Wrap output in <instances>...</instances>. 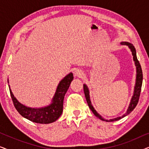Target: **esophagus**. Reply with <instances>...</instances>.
Returning a JSON list of instances; mask_svg holds the SVG:
<instances>
[{
    "mask_svg": "<svg viewBox=\"0 0 149 149\" xmlns=\"http://www.w3.org/2000/svg\"><path fill=\"white\" fill-rule=\"evenodd\" d=\"M74 74L75 77H81L83 76V71L81 70V69L77 68V69H76V70H74Z\"/></svg>",
    "mask_w": 149,
    "mask_h": 149,
    "instance_id": "esophagus-1",
    "label": "esophagus"
}]
</instances>
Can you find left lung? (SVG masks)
<instances>
[{"instance_id": "8db88e82", "label": "left lung", "mask_w": 149, "mask_h": 149, "mask_svg": "<svg viewBox=\"0 0 149 149\" xmlns=\"http://www.w3.org/2000/svg\"><path fill=\"white\" fill-rule=\"evenodd\" d=\"M121 45H127L128 46V47L131 50L132 56H133V59L134 61V63H135V66H136V85L135 87H134V95L132 97L131 102H130V104L129 105V107H128L127 111L126 112V113L125 115H123V116L119 117H117L115 118V119H112L110 120H107L104 119V118L102 117L100 115H99L98 113H97V111H95L94 108L91 104V100H90V97H89V89L87 86L85 84L83 85V89H84V93H85V98H86L87 104H88L89 109H91V111L93 112V113L94 114L95 116H96L97 118H99L100 119L102 120V121H118V120L121 119V118H123L124 117H125L126 115L130 114L131 112L133 111V110L135 109V107L137 105V104L138 102V100H139V97H140V92H141V88H142V78H143V75H142V68H141V66H140L139 61L137 59V56H136V49L134 47V46L133 45L130 43L128 42H121Z\"/></svg>"}]
</instances>
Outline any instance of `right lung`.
I'll use <instances>...</instances> for the list:
<instances>
[{"label": "right lung", "mask_w": 149, "mask_h": 149, "mask_svg": "<svg viewBox=\"0 0 149 149\" xmlns=\"http://www.w3.org/2000/svg\"><path fill=\"white\" fill-rule=\"evenodd\" d=\"M73 78V74L70 72L61 80L57 87L54 96L52 98V103L47 107L42 108L28 107L19 102L15 97H14L9 85L10 94L14 107L22 117L34 123L42 124L53 123L62 115L64 95L68 89Z\"/></svg>", "instance_id": "1"}]
</instances>
